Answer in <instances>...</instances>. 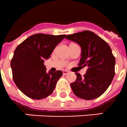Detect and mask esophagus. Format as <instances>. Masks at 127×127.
I'll return each mask as SVG.
<instances>
[{
	"label": "esophagus",
	"instance_id": "1",
	"mask_svg": "<svg viewBox=\"0 0 127 127\" xmlns=\"http://www.w3.org/2000/svg\"><path fill=\"white\" fill-rule=\"evenodd\" d=\"M62 72H63V74H64V75H67V74H68L69 73V71H67V70H63Z\"/></svg>",
	"mask_w": 127,
	"mask_h": 127
}]
</instances>
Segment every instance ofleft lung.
I'll return each instance as SVG.
<instances>
[{"instance_id": "obj_1", "label": "left lung", "mask_w": 127, "mask_h": 127, "mask_svg": "<svg viewBox=\"0 0 127 127\" xmlns=\"http://www.w3.org/2000/svg\"><path fill=\"white\" fill-rule=\"evenodd\" d=\"M65 38L81 46L79 65L89 67L84 77L75 73L77 79L71 83L72 91L75 96L84 100L98 98L107 90L115 75V59L111 48L90 31L67 35Z\"/></svg>"}]
</instances>
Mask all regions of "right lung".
Masks as SVG:
<instances>
[{
    "label": "right lung",
    "mask_w": 127,
    "mask_h": 127,
    "mask_svg": "<svg viewBox=\"0 0 127 127\" xmlns=\"http://www.w3.org/2000/svg\"><path fill=\"white\" fill-rule=\"evenodd\" d=\"M65 36L38 33L17 46L10 65L14 83L25 96L40 100L53 92L63 73L60 70L47 73L44 62Z\"/></svg>",
    "instance_id": "obj_1"
}]
</instances>
